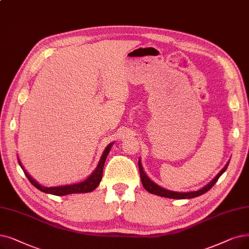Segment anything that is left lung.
<instances>
[{"label": "left lung", "instance_id": "left-lung-1", "mask_svg": "<svg viewBox=\"0 0 249 249\" xmlns=\"http://www.w3.org/2000/svg\"><path fill=\"white\" fill-rule=\"evenodd\" d=\"M229 164V163H228ZM228 164H227L223 169L222 171L219 173V174L215 176L212 182H210L209 184L207 186L202 187L201 189L197 190V191H192V192H174V191H169L167 189H164L160 187L159 185H157L156 183H154L153 181H151L144 173L143 171V168H142V163H140V160H138V168H139V173H140V178H142V183L143 187L148 191L150 192L151 194H156V196H163V197H168V198H174V199H185V198H193V197H196V196H201V194L205 193L207 191H209L213 185L214 183L218 181V179L220 178V176L223 174V173L226 171L227 167H228Z\"/></svg>", "mask_w": 249, "mask_h": 249}]
</instances>
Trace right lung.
I'll list each match as a JSON object with an SVG mask.
<instances>
[{"instance_id":"right-lung-1","label":"right lung","mask_w":249,"mask_h":249,"mask_svg":"<svg viewBox=\"0 0 249 249\" xmlns=\"http://www.w3.org/2000/svg\"><path fill=\"white\" fill-rule=\"evenodd\" d=\"M111 146H112V143L107 146V148L105 149L104 154H103V156L100 160V163H99L98 167H96V169L94 170L92 174L85 181L77 183V184L58 186V187H44V186L39 185L36 181L32 179L26 172H25V175H26L27 179L30 181L31 184L34 185L35 187H36L38 190H40L42 192H46V193L53 194V196H67V194H72V193L90 192V191L94 190L100 184V182H101L102 177H103V169H104L105 161H106L107 154H109V151L111 149ZM18 161H19V165L21 166L20 160H18ZM21 168H22V167H21Z\"/></svg>"}]
</instances>
